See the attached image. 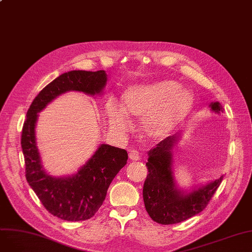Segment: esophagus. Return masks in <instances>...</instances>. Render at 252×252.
<instances>
[{"instance_id":"obj_1","label":"esophagus","mask_w":252,"mask_h":252,"mask_svg":"<svg viewBox=\"0 0 252 252\" xmlns=\"http://www.w3.org/2000/svg\"><path fill=\"white\" fill-rule=\"evenodd\" d=\"M128 152H129V153H128V157L130 158L131 160L137 161V160L140 159V152H139L138 150H136V149H130Z\"/></svg>"}]
</instances>
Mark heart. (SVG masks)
<instances>
[{
	"label": "heart",
	"instance_id": "obj_1",
	"mask_svg": "<svg viewBox=\"0 0 252 252\" xmlns=\"http://www.w3.org/2000/svg\"><path fill=\"white\" fill-rule=\"evenodd\" d=\"M194 96L175 81L134 86L124 95V107L114 99L106 104L108 123L116 131H126L127 118H141L143 133L149 139H161L171 133L191 112Z\"/></svg>",
	"mask_w": 252,
	"mask_h": 252
}]
</instances>
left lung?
<instances>
[{"label": "left lung", "mask_w": 252, "mask_h": 252, "mask_svg": "<svg viewBox=\"0 0 252 252\" xmlns=\"http://www.w3.org/2000/svg\"><path fill=\"white\" fill-rule=\"evenodd\" d=\"M215 112H222L219 102L210 104ZM180 135L169 136L148 151V175L144 183L143 198L150 218L161 224H173L186 220L207 206L220 187L222 177L189 194L175 186L171 170L173 148Z\"/></svg>", "instance_id": "left-lung-1"}]
</instances>
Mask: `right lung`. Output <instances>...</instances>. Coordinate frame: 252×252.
Wrapping results in <instances>:
<instances>
[{"label": "right lung", "instance_id": "add662e5", "mask_svg": "<svg viewBox=\"0 0 252 252\" xmlns=\"http://www.w3.org/2000/svg\"><path fill=\"white\" fill-rule=\"evenodd\" d=\"M106 81L107 75L104 70L63 73L38 93L26 113L21 134L26 181L49 213L64 220H86L95 216L112 180L126 164L127 152L102 144L77 174L67 178L51 177L43 169L36 147L34 127L37 113L65 92L99 94Z\"/></svg>", "mask_w": 252, "mask_h": 252}]
</instances>
